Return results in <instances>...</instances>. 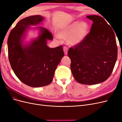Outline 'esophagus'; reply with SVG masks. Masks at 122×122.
<instances>
[{"instance_id":"obj_1","label":"esophagus","mask_w":122,"mask_h":122,"mask_svg":"<svg viewBox=\"0 0 122 122\" xmlns=\"http://www.w3.org/2000/svg\"><path fill=\"white\" fill-rule=\"evenodd\" d=\"M64 51L65 55H67L68 53V48L66 46L64 47Z\"/></svg>"}]
</instances>
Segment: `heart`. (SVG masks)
Masks as SVG:
<instances>
[{"instance_id":"1","label":"heart","mask_w":122,"mask_h":122,"mask_svg":"<svg viewBox=\"0 0 122 122\" xmlns=\"http://www.w3.org/2000/svg\"><path fill=\"white\" fill-rule=\"evenodd\" d=\"M89 27L84 21H73L62 26L57 30V36L67 39L69 45H75L80 43L87 36Z\"/></svg>"}]
</instances>
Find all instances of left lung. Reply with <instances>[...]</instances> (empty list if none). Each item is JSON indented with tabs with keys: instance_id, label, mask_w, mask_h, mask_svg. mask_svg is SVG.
Returning a JSON list of instances; mask_svg holds the SVG:
<instances>
[{
	"instance_id": "obj_1",
	"label": "left lung",
	"mask_w": 122,
	"mask_h": 122,
	"mask_svg": "<svg viewBox=\"0 0 122 122\" xmlns=\"http://www.w3.org/2000/svg\"><path fill=\"white\" fill-rule=\"evenodd\" d=\"M86 17L93 21L90 33L80 43L70 48L71 70L77 82L93 85L102 82L111 75L117 56L115 33L104 18Z\"/></svg>"
}]
</instances>
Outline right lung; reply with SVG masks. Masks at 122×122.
Returning <instances> with one entry per match:
<instances>
[{
  "mask_svg": "<svg viewBox=\"0 0 122 122\" xmlns=\"http://www.w3.org/2000/svg\"><path fill=\"white\" fill-rule=\"evenodd\" d=\"M43 19V17L36 15L21 20L8 39L9 60L14 72L23 83L34 87L52 82L57 66L64 56L62 46L51 48L47 45V40L53 38L44 27H36L41 31L40 36L28 45H23L22 40L28 26L38 25Z\"/></svg>",
  "mask_w": 122,
  "mask_h": 122,
  "instance_id": "right-lung-1",
  "label": "right lung"
}]
</instances>
